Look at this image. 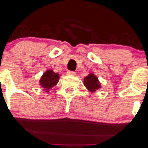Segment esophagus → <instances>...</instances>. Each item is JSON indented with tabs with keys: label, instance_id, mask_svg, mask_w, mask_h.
<instances>
[{
	"label": "esophagus",
	"instance_id": "obj_1",
	"mask_svg": "<svg viewBox=\"0 0 148 148\" xmlns=\"http://www.w3.org/2000/svg\"><path fill=\"white\" fill-rule=\"evenodd\" d=\"M66 74H67V75H70V76H74V75H75V74H76V73L74 72V71H68L67 73H66Z\"/></svg>",
	"mask_w": 148,
	"mask_h": 148
}]
</instances>
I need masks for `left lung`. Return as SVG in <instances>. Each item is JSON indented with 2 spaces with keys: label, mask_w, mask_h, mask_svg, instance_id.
<instances>
[{
  "label": "left lung",
  "mask_w": 148,
  "mask_h": 148,
  "mask_svg": "<svg viewBox=\"0 0 148 148\" xmlns=\"http://www.w3.org/2000/svg\"><path fill=\"white\" fill-rule=\"evenodd\" d=\"M83 84L85 88L91 93H95L97 90L101 88L99 78L93 73H90L84 78Z\"/></svg>",
  "instance_id": "1"
}]
</instances>
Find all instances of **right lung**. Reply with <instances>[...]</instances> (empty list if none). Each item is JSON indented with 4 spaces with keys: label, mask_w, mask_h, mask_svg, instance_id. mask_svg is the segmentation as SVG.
<instances>
[{
    "label": "right lung",
    "mask_w": 148,
    "mask_h": 148,
    "mask_svg": "<svg viewBox=\"0 0 148 148\" xmlns=\"http://www.w3.org/2000/svg\"><path fill=\"white\" fill-rule=\"evenodd\" d=\"M59 79L60 74L58 73H55L52 70L48 69L40 78L39 85L46 93H48L51 88L57 85L59 82Z\"/></svg>",
    "instance_id": "right-lung-1"
}]
</instances>
